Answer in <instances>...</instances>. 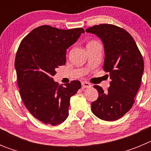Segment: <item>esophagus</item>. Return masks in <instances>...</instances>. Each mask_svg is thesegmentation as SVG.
<instances>
[{
  "mask_svg": "<svg viewBox=\"0 0 151 151\" xmlns=\"http://www.w3.org/2000/svg\"><path fill=\"white\" fill-rule=\"evenodd\" d=\"M82 86L84 88H88L91 87V84H90L88 82H82Z\"/></svg>",
  "mask_w": 151,
  "mask_h": 151,
  "instance_id": "obj_1",
  "label": "esophagus"
}]
</instances>
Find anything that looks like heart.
<instances>
[{"mask_svg":"<svg viewBox=\"0 0 151 151\" xmlns=\"http://www.w3.org/2000/svg\"><path fill=\"white\" fill-rule=\"evenodd\" d=\"M90 42H91V41H90Z\"/></svg>","mask_w":151,"mask_h":151,"instance_id":"obj_1","label":"heart"}]
</instances>
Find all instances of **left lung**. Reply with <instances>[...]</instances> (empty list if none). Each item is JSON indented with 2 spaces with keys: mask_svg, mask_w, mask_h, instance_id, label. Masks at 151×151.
<instances>
[{
  "mask_svg": "<svg viewBox=\"0 0 151 151\" xmlns=\"http://www.w3.org/2000/svg\"><path fill=\"white\" fill-rule=\"evenodd\" d=\"M102 40L105 51L103 69L111 79L107 92L98 85V98L91 104V111L105 121L123 116L134 103L144 73V60L132 36L112 24H100L86 29Z\"/></svg>",
  "mask_w": 151,
  "mask_h": 151,
  "instance_id": "obj_1",
  "label": "left lung"
}]
</instances>
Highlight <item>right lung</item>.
<instances>
[{
  "instance_id": "add662e5",
  "label": "right lung",
  "mask_w": 151,
  "mask_h": 151,
  "mask_svg": "<svg viewBox=\"0 0 151 151\" xmlns=\"http://www.w3.org/2000/svg\"><path fill=\"white\" fill-rule=\"evenodd\" d=\"M84 32L82 28L66 30L45 25L33 29L19 46L15 68L19 94L29 113L43 123L56 125L66 120L70 97L81 88L78 80L63 87L53 76L66 63V49Z\"/></svg>"
}]
</instances>
